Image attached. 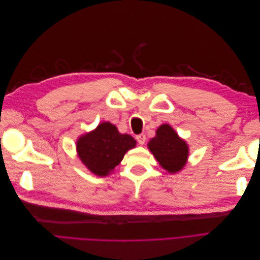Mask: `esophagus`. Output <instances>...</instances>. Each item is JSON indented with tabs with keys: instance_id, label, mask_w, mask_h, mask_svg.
<instances>
[{
	"instance_id": "esophagus-1",
	"label": "esophagus",
	"mask_w": 260,
	"mask_h": 260,
	"mask_svg": "<svg viewBox=\"0 0 260 260\" xmlns=\"http://www.w3.org/2000/svg\"><path fill=\"white\" fill-rule=\"evenodd\" d=\"M137 141L139 142V144L143 145L145 143V141H146V136L144 135V133H141V135H138L137 136Z\"/></svg>"
}]
</instances>
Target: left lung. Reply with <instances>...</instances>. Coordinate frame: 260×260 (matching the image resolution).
<instances>
[{
	"label": "left lung",
	"instance_id": "left-lung-1",
	"mask_svg": "<svg viewBox=\"0 0 260 260\" xmlns=\"http://www.w3.org/2000/svg\"><path fill=\"white\" fill-rule=\"evenodd\" d=\"M148 148L160 166L174 174L183 168L186 162L188 148L185 141L181 140L169 124L157 129L156 136L149 141Z\"/></svg>",
	"mask_w": 260,
	"mask_h": 260
}]
</instances>
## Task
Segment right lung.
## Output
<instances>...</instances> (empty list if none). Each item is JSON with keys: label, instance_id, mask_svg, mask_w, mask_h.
<instances>
[{"label": "right lung", "instance_id": "obj_1", "mask_svg": "<svg viewBox=\"0 0 260 260\" xmlns=\"http://www.w3.org/2000/svg\"><path fill=\"white\" fill-rule=\"evenodd\" d=\"M136 140L121 135L111 122H103L98 128L81 137L77 151L82 162L96 176H107L119 164L128 149L136 146Z\"/></svg>", "mask_w": 260, "mask_h": 260}]
</instances>
